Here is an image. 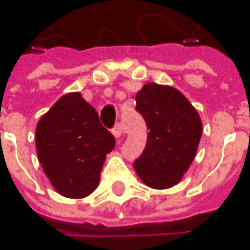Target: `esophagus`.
I'll return each mask as SVG.
<instances>
[{
	"label": "esophagus",
	"instance_id": "1",
	"mask_svg": "<svg viewBox=\"0 0 250 250\" xmlns=\"http://www.w3.org/2000/svg\"><path fill=\"white\" fill-rule=\"evenodd\" d=\"M113 136L117 138V140H120L122 137L125 136V128H123V125H117L113 128Z\"/></svg>",
	"mask_w": 250,
	"mask_h": 250
}]
</instances>
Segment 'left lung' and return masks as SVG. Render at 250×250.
Here are the masks:
<instances>
[{
    "label": "left lung",
    "mask_w": 250,
    "mask_h": 250,
    "mask_svg": "<svg viewBox=\"0 0 250 250\" xmlns=\"http://www.w3.org/2000/svg\"><path fill=\"white\" fill-rule=\"evenodd\" d=\"M136 102L149 128L146 149L133 164L137 175L151 189L173 188L197 154L203 134L200 114L179 89L157 82L146 83Z\"/></svg>",
    "instance_id": "8db88e82"
}]
</instances>
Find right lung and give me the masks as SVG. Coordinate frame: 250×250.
<instances>
[{
    "mask_svg": "<svg viewBox=\"0 0 250 250\" xmlns=\"http://www.w3.org/2000/svg\"><path fill=\"white\" fill-rule=\"evenodd\" d=\"M38 159L54 190L68 199L88 197L98 188L114 137L81 92H68L36 125Z\"/></svg>",
    "mask_w": 250,
    "mask_h": 250,
    "instance_id": "obj_1",
    "label": "right lung"
}]
</instances>
